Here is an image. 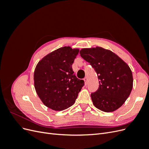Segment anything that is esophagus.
I'll return each mask as SVG.
<instances>
[{"label": "esophagus", "mask_w": 149, "mask_h": 149, "mask_svg": "<svg viewBox=\"0 0 149 149\" xmlns=\"http://www.w3.org/2000/svg\"><path fill=\"white\" fill-rule=\"evenodd\" d=\"M84 84H85V85H87V84H88L87 78H84Z\"/></svg>", "instance_id": "obj_1"}]
</instances>
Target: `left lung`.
Instances as JSON below:
<instances>
[{
	"instance_id": "1",
	"label": "left lung",
	"mask_w": 149,
	"mask_h": 149,
	"mask_svg": "<svg viewBox=\"0 0 149 149\" xmlns=\"http://www.w3.org/2000/svg\"><path fill=\"white\" fill-rule=\"evenodd\" d=\"M96 72L99 88L91 94L93 104L104 112L117 110L125 102L133 86L132 71L127 63L112 52L101 47L79 52Z\"/></svg>"
}]
</instances>
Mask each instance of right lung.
Masks as SVG:
<instances>
[{
    "label": "right lung",
    "instance_id": "add662e5",
    "mask_svg": "<svg viewBox=\"0 0 149 149\" xmlns=\"http://www.w3.org/2000/svg\"><path fill=\"white\" fill-rule=\"evenodd\" d=\"M78 49L64 47L40 60L34 72V85L38 96L48 107L63 111L75 102L84 85L72 68Z\"/></svg>",
    "mask_w": 149,
    "mask_h": 149
}]
</instances>
